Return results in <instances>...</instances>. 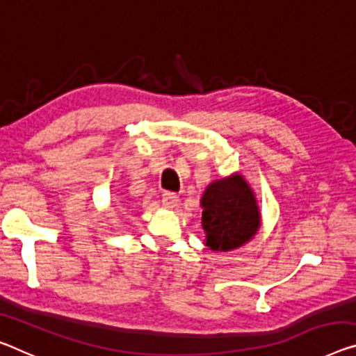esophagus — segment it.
<instances>
[{
  "mask_svg": "<svg viewBox=\"0 0 356 356\" xmlns=\"http://www.w3.org/2000/svg\"><path fill=\"white\" fill-rule=\"evenodd\" d=\"M178 195L175 193H163L162 194V205L165 207V209H175V207L178 205Z\"/></svg>",
  "mask_w": 356,
  "mask_h": 356,
  "instance_id": "obj_1",
  "label": "esophagus"
}]
</instances>
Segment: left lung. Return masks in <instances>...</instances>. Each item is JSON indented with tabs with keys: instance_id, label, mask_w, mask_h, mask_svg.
Returning <instances> with one entry per match:
<instances>
[{
	"instance_id": "8db88e82",
	"label": "left lung",
	"mask_w": 356,
	"mask_h": 356,
	"mask_svg": "<svg viewBox=\"0 0 356 356\" xmlns=\"http://www.w3.org/2000/svg\"><path fill=\"white\" fill-rule=\"evenodd\" d=\"M202 227L205 247L213 251H231L242 247L261 226L256 197L242 175L216 179L202 195Z\"/></svg>"
}]
</instances>
